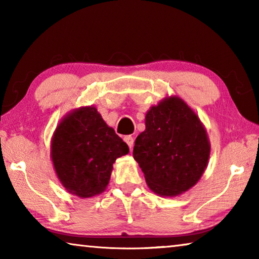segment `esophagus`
<instances>
[{
    "mask_svg": "<svg viewBox=\"0 0 259 259\" xmlns=\"http://www.w3.org/2000/svg\"><path fill=\"white\" fill-rule=\"evenodd\" d=\"M124 142L128 144V146L130 148V151H133V147H134V138L131 137V136H125V137L123 138Z\"/></svg>",
    "mask_w": 259,
    "mask_h": 259,
    "instance_id": "obj_1",
    "label": "esophagus"
}]
</instances>
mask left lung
I'll return each mask as SVG.
<instances>
[{
	"mask_svg": "<svg viewBox=\"0 0 259 259\" xmlns=\"http://www.w3.org/2000/svg\"><path fill=\"white\" fill-rule=\"evenodd\" d=\"M146 129L135 142L134 159L147 186L160 196H177L199 182L210 156L207 131L194 111L176 96L152 106Z\"/></svg>",
	"mask_w": 259,
	"mask_h": 259,
	"instance_id": "left-lung-1",
	"label": "left lung"
}]
</instances>
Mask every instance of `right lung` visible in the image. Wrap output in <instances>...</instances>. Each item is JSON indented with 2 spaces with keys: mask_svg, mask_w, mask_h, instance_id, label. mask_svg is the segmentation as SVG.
I'll use <instances>...</instances> for the list:
<instances>
[{
  "mask_svg": "<svg viewBox=\"0 0 259 259\" xmlns=\"http://www.w3.org/2000/svg\"><path fill=\"white\" fill-rule=\"evenodd\" d=\"M129 147L108 126L95 106L69 112L51 139V160L66 191L80 198L103 193L109 183L113 163Z\"/></svg>",
  "mask_w": 259,
  "mask_h": 259,
  "instance_id": "1",
  "label": "right lung"
}]
</instances>
